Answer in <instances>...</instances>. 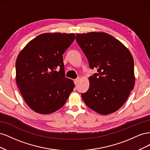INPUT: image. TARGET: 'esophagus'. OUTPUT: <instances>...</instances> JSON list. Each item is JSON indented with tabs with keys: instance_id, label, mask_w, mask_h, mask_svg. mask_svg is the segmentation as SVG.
I'll return each instance as SVG.
<instances>
[{
	"instance_id": "34e87169",
	"label": "esophagus",
	"mask_w": 150,
	"mask_h": 150,
	"mask_svg": "<svg viewBox=\"0 0 150 150\" xmlns=\"http://www.w3.org/2000/svg\"><path fill=\"white\" fill-rule=\"evenodd\" d=\"M79 78H77V79H74V84H76L77 83H78V82H79Z\"/></svg>"
}]
</instances>
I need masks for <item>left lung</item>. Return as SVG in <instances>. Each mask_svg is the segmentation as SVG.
I'll return each mask as SVG.
<instances>
[{
  "mask_svg": "<svg viewBox=\"0 0 150 150\" xmlns=\"http://www.w3.org/2000/svg\"><path fill=\"white\" fill-rule=\"evenodd\" d=\"M76 41L97 73L90 76L89 88L81 96L89 108L101 115L118 110L134 88L132 55L123 44L105 33L77 34Z\"/></svg>",
  "mask_w": 150,
  "mask_h": 150,
  "instance_id": "left-lung-1",
  "label": "left lung"
}]
</instances>
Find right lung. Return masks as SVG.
I'll return each mask as SVG.
<instances>
[{"label": "right lung", "instance_id": "1", "mask_svg": "<svg viewBox=\"0 0 150 150\" xmlns=\"http://www.w3.org/2000/svg\"><path fill=\"white\" fill-rule=\"evenodd\" d=\"M74 39L72 33L42 34L30 40L18 55L17 85L35 112L47 115L57 111L73 91V81L65 77L62 54Z\"/></svg>", "mask_w": 150, "mask_h": 150}]
</instances>
